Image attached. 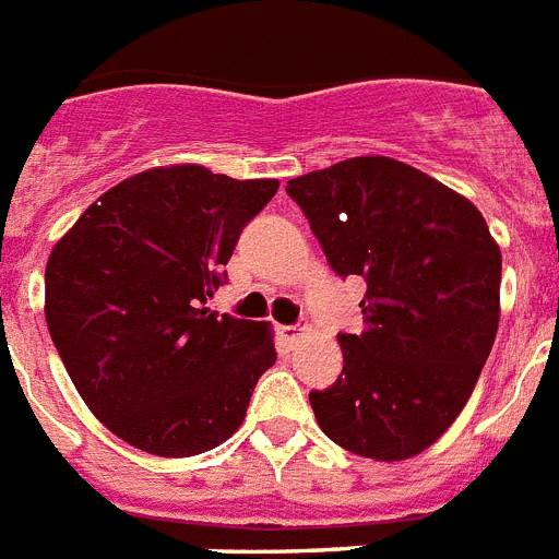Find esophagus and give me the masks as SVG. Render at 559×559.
<instances>
[{"instance_id":"obj_1","label":"esophagus","mask_w":559,"mask_h":559,"mask_svg":"<svg viewBox=\"0 0 559 559\" xmlns=\"http://www.w3.org/2000/svg\"><path fill=\"white\" fill-rule=\"evenodd\" d=\"M302 331H305V328H299V325H280V328H276V333H280V338H283L285 345H294Z\"/></svg>"}]
</instances>
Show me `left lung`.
Instances as JSON below:
<instances>
[{
  "label": "left lung",
  "instance_id": "8db88e82",
  "mask_svg": "<svg viewBox=\"0 0 559 559\" xmlns=\"http://www.w3.org/2000/svg\"><path fill=\"white\" fill-rule=\"evenodd\" d=\"M328 265L367 285L345 367L311 407L331 441L404 461L469 402L500 319V248L469 200L393 157H350L288 180Z\"/></svg>",
  "mask_w": 559,
  "mask_h": 559
}]
</instances>
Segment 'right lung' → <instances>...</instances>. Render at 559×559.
Instances as JSON below:
<instances>
[{"instance_id": "1", "label": "right lung", "mask_w": 559, "mask_h": 559, "mask_svg": "<svg viewBox=\"0 0 559 559\" xmlns=\"http://www.w3.org/2000/svg\"><path fill=\"white\" fill-rule=\"evenodd\" d=\"M276 186L194 164L141 171L95 200L52 248V345L93 416L138 450H214L276 361L262 322L206 308L240 231Z\"/></svg>"}]
</instances>
